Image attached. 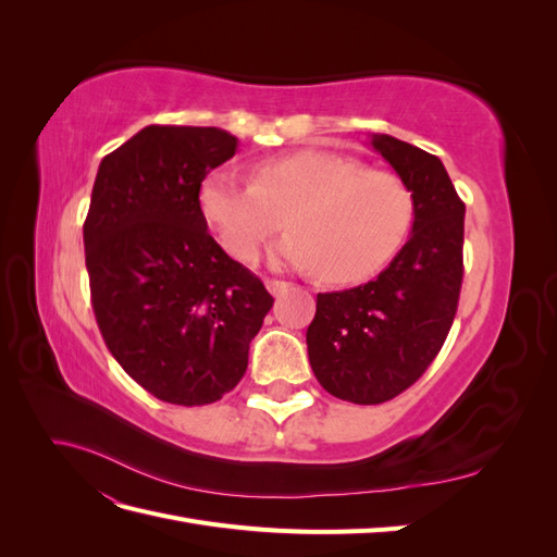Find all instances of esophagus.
Masks as SVG:
<instances>
[{
    "instance_id": "34e87169",
    "label": "esophagus",
    "mask_w": 557,
    "mask_h": 557,
    "mask_svg": "<svg viewBox=\"0 0 557 557\" xmlns=\"http://www.w3.org/2000/svg\"><path fill=\"white\" fill-rule=\"evenodd\" d=\"M293 288V283H288V281H281V278H267V290L272 293L274 297H281V295H285Z\"/></svg>"
}]
</instances>
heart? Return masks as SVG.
Listing matches in <instances>:
<instances>
[{
    "label": "heart",
    "mask_w": 557,
    "mask_h": 557,
    "mask_svg": "<svg viewBox=\"0 0 557 557\" xmlns=\"http://www.w3.org/2000/svg\"><path fill=\"white\" fill-rule=\"evenodd\" d=\"M197 205L230 256L252 262L285 218L293 232L272 260L360 281L391 260L413 223V195L397 174L367 170L330 150H297L256 164V181L232 170L201 178Z\"/></svg>",
    "instance_id": "obj_1"
}]
</instances>
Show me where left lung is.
<instances>
[{
	"label": "left lung",
	"instance_id": "left-lung-1",
	"mask_svg": "<svg viewBox=\"0 0 557 557\" xmlns=\"http://www.w3.org/2000/svg\"><path fill=\"white\" fill-rule=\"evenodd\" d=\"M372 146L413 195L409 242L358 288L318 293L307 330L318 383L352 404H381L407 391L440 356L462 288L465 201L442 160L374 134Z\"/></svg>",
	"mask_w": 557,
	"mask_h": 557
}]
</instances>
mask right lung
Instances as JSON below:
<instances>
[{"instance_id":"add662e5","label":"right lung","mask_w":557,"mask_h":557,"mask_svg":"<svg viewBox=\"0 0 557 557\" xmlns=\"http://www.w3.org/2000/svg\"><path fill=\"white\" fill-rule=\"evenodd\" d=\"M237 153L218 127L148 125L97 170L83 244L107 348L181 407L230 393L274 297L207 232L197 188Z\"/></svg>"}]
</instances>
